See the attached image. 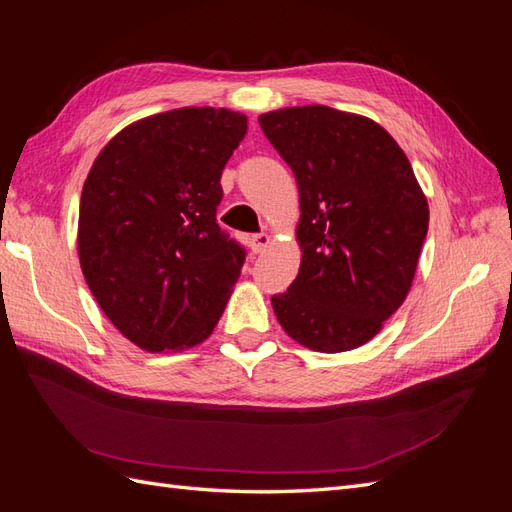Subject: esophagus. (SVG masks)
<instances>
[{
	"mask_svg": "<svg viewBox=\"0 0 512 512\" xmlns=\"http://www.w3.org/2000/svg\"><path fill=\"white\" fill-rule=\"evenodd\" d=\"M269 243H271V237L267 235V232H258V235H252L250 239H247V245H250V250L254 254H260L262 250H267Z\"/></svg>",
	"mask_w": 512,
	"mask_h": 512,
	"instance_id": "obj_1",
	"label": "esophagus"
}]
</instances>
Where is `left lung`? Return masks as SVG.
Masks as SVG:
<instances>
[{
  "label": "left lung",
  "mask_w": 512,
  "mask_h": 512,
  "mask_svg": "<svg viewBox=\"0 0 512 512\" xmlns=\"http://www.w3.org/2000/svg\"><path fill=\"white\" fill-rule=\"evenodd\" d=\"M258 123L292 168L301 205L299 275L273 294V312L305 348H359L406 301L427 237L410 160L380 123L331 106L280 108Z\"/></svg>",
  "instance_id": "8db88e82"
}]
</instances>
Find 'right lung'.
Masks as SVG:
<instances>
[{
  "mask_svg": "<svg viewBox=\"0 0 512 512\" xmlns=\"http://www.w3.org/2000/svg\"><path fill=\"white\" fill-rule=\"evenodd\" d=\"M247 132L228 108L130 123L98 153L79 207V260L106 318L147 352L198 346L224 314L245 250L215 220Z\"/></svg>",
  "mask_w": 512,
  "mask_h": 512,
  "instance_id": "right-lung-1",
  "label": "right lung"
}]
</instances>
